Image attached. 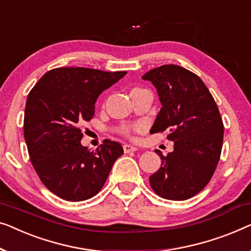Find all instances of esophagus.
<instances>
[{
    "instance_id": "34e87169",
    "label": "esophagus",
    "mask_w": 251,
    "mask_h": 251,
    "mask_svg": "<svg viewBox=\"0 0 251 251\" xmlns=\"http://www.w3.org/2000/svg\"><path fill=\"white\" fill-rule=\"evenodd\" d=\"M124 152L125 153H129V152H134V151H136L137 149L135 147H133V146H130V144H124Z\"/></svg>"
}]
</instances>
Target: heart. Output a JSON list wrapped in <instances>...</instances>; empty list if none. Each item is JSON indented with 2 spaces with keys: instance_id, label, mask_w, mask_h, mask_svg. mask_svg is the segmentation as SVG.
<instances>
[{
  "instance_id": "heart-1",
  "label": "heart",
  "mask_w": 251,
  "mask_h": 251,
  "mask_svg": "<svg viewBox=\"0 0 251 251\" xmlns=\"http://www.w3.org/2000/svg\"><path fill=\"white\" fill-rule=\"evenodd\" d=\"M135 90H139V89H135ZM134 128H135V127H133V126H125L122 128V133L125 134V135H128V134L130 133V130Z\"/></svg>"
}]
</instances>
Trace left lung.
<instances>
[{"label":"left lung","instance_id":"left-lung-1","mask_svg":"<svg viewBox=\"0 0 251 251\" xmlns=\"http://www.w3.org/2000/svg\"><path fill=\"white\" fill-rule=\"evenodd\" d=\"M157 89L161 109L150 133L169 130L174 151L159 154L162 164L150 185L168 200H186L210 181L221 157L224 126L216 102L196 74L164 65L142 76Z\"/></svg>","mask_w":251,"mask_h":251}]
</instances>
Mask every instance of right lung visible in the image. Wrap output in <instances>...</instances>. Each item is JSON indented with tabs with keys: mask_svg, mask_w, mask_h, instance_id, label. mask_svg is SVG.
<instances>
[{
	"mask_svg": "<svg viewBox=\"0 0 251 251\" xmlns=\"http://www.w3.org/2000/svg\"><path fill=\"white\" fill-rule=\"evenodd\" d=\"M126 74L83 67L55 68L28 94L24 136L30 161L42 183L61 199L83 201L94 197L124 153L121 144L110 140L90 151L80 143V126L93 118L99 95Z\"/></svg>",
	"mask_w": 251,
	"mask_h": 251,
	"instance_id": "add662e5",
	"label": "right lung"
}]
</instances>
